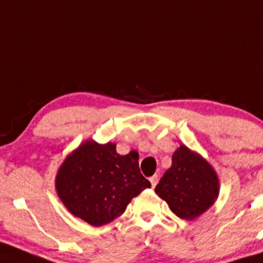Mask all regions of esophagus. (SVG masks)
<instances>
[{
    "mask_svg": "<svg viewBox=\"0 0 263 263\" xmlns=\"http://www.w3.org/2000/svg\"><path fill=\"white\" fill-rule=\"evenodd\" d=\"M149 181H151V183H152V187H156L157 186V183H158V181H159V176L158 175H153L152 176V178H149Z\"/></svg>",
    "mask_w": 263,
    "mask_h": 263,
    "instance_id": "esophagus-1",
    "label": "esophagus"
}]
</instances>
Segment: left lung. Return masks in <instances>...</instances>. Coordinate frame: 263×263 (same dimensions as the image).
<instances>
[{
    "instance_id": "1",
    "label": "left lung",
    "mask_w": 263,
    "mask_h": 263,
    "mask_svg": "<svg viewBox=\"0 0 263 263\" xmlns=\"http://www.w3.org/2000/svg\"><path fill=\"white\" fill-rule=\"evenodd\" d=\"M219 192L217 174L210 164L186 145L173 154V164L156 187V194L176 216L191 220L214 203Z\"/></svg>"
}]
</instances>
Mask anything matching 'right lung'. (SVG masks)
Returning a JSON list of instances; mask_svg holds the SVG:
<instances>
[{"label": "right lung", "instance_id": "add662e5", "mask_svg": "<svg viewBox=\"0 0 263 263\" xmlns=\"http://www.w3.org/2000/svg\"><path fill=\"white\" fill-rule=\"evenodd\" d=\"M136 151L126 156L116 144L87 141L59 169L56 190L67 210L94 227L110 223L151 182L141 174Z\"/></svg>", "mask_w": 263, "mask_h": 263}]
</instances>
